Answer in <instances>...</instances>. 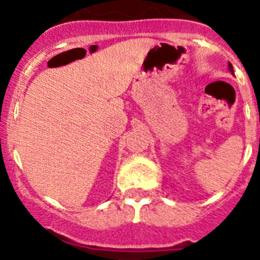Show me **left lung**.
<instances>
[{
    "mask_svg": "<svg viewBox=\"0 0 260 260\" xmlns=\"http://www.w3.org/2000/svg\"><path fill=\"white\" fill-rule=\"evenodd\" d=\"M229 71L232 72V73H234V72H233V65L230 64V62H229Z\"/></svg>",
    "mask_w": 260,
    "mask_h": 260,
    "instance_id": "obj_1",
    "label": "left lung"
}]
</instances>
